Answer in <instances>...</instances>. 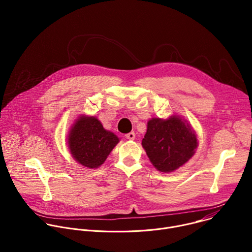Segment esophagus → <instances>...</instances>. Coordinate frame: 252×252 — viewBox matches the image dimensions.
Returning a JSON list of instances; mask_svg holds the SVG:
<instances>
[{
    "mask_svg": "<svg viewBox=\"0 0 252 252\" xmlns=\"http://www.w3.org/2000/svg\"><path fill=\"white\" fill-rule=\"evenodd\" d=\"M126 137L127 138V139H134V137H135V133L133 132V131H130V132H128V133H126Z\"/></svg>",
    "mask_w": 252,
    "mask_h": 252,
    "instance_id": "obj_1",
    "label": "esophagus"
}]
</instances>
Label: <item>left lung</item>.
<instances>
[{"label": "left lung", "mask_w": 252, "mask_h": 252, "mask_svg": "<svg viewBox=\"0 0 252 252\" xmlns=\"http://www.w3.org/2000/svg\"><path fill=\"white\" fill-rule=\"evenodd\" d=\"M141 145L158 170L171 172L192 158L198 142L187 121L171 116L166 120H150Z\"/></svg>", "instance_id": "1"}]
</instances>
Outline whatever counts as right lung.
Wrapping results in <instances>:
<instances>
[{
    "mask_svg": "<svg viewBox=\"0 0 252 252\" xmlns=\"http://www.w3.org/2000/svg\"><path fill=\"white\" fill-rule=\"evenodd\" d=\"M67 141L71 156L79 163L96 168L104 162L120 138L104 129L96 118L81 116L70 127Z\"/></svg>",
    "mask_w": 252,
    "mask_h": 252,
    "instance_id": "obj_1",
    "label": "right lung"
}]
</instances>
